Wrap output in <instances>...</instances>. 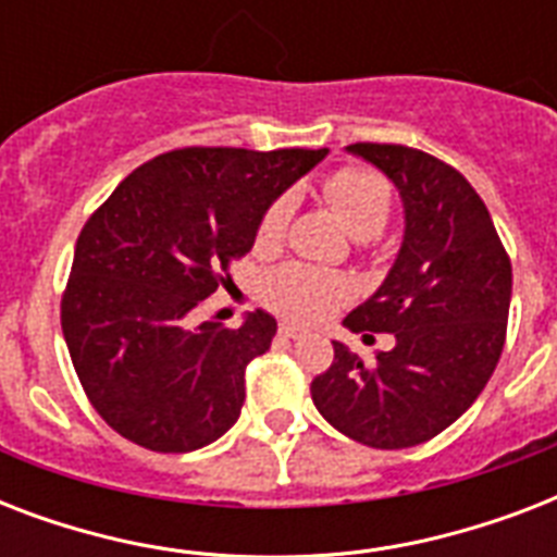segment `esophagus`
I'll use <instances>...</instances> for the list:
<instances>
[{
    "instance_id": "1",
    "label": "esophagus",
    "mask_w": 557,
    "mask_h": 557,
    "mask_svg": "<svg viewBox=\"0 0 557 557\" xmlns=\"http://www.w3.org/2000/svg\"><path fill=\"white\" fill-rule=\"evenodd\" d=\"M280 335L283 338H306V330L304 326H295V323H280Z\"/></svg>"
}]
</instances>
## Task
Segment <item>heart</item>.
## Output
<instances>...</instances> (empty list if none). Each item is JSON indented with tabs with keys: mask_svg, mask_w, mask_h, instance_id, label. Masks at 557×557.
Returning a JSON list of instances; mask_svg holds the SVG:
<instances>
[{
	"mask_svg": "<svg viewBox=\"0 0 557 557\" xmlns=\"http://www.w3.org/2000/svg\"><path fill=\"white\" fill-rule=\"evenodd\" d=\"M323 196L330 201L335 213L344 219L349 234L358 236V243L370 245L372 236L381 234V227L387 225L389 193L387 178L361 164H344L332 170L323 178ZM286 196H277L269 208L262 210L257 222V248H274L283 239L288 222ZM349 297V283L338 271L314 269L306 262H286L265 277L262 283V300L277 314H286L292 321H318L332 309H338Z\"/></svg>",
	"mask_w": 557,
	"mask_h": 557,
	"instance_id": "b5f03b06",
	"label": "heart"
}]
</instances>
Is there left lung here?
Listing matches in <instances>:
<instances>
[{
	"label": "left lung",
	"mask_w": 557,
	"mask_h": 557,
	"mask_svg": "<svg viewBox=\"0 0 557 557\" xmlns=\"http://www.w3.org/2000/svg\"><path fill=\"white\" fill-rule=\"evenodd\" d=\"M384 170L405 201V243L384 286L347 326L396 347L358 358L332 344L312 401L332 428L370 448H413L454 424L492 379L506 344L511 260L466 176L405 144H349Z\"/></svg>",
	"instance_id": "left-lung-1"
}]
</instances>
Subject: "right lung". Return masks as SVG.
I'll use <instances>...</instances> for the list:
<instances>
[{
  "mask_svg": "<svg viewBox=\"0 0 557 557\" xmlns=\"http://www.w3.org/2000/svg\"><path fill=\"white\" fill-rule=\"evenodd\" d=\"M326 150L182 147L133 170L83 225L60 300L65 347L98 416L156 454H187L239 419L245 367L277 321L196 309L251 251L262 210Z\"/></svg>",
  "mask_w": 557,
  "mask_h": 557,
  "instance_id": "add662e5",
  "label": "right lung"
}]
</instances>
